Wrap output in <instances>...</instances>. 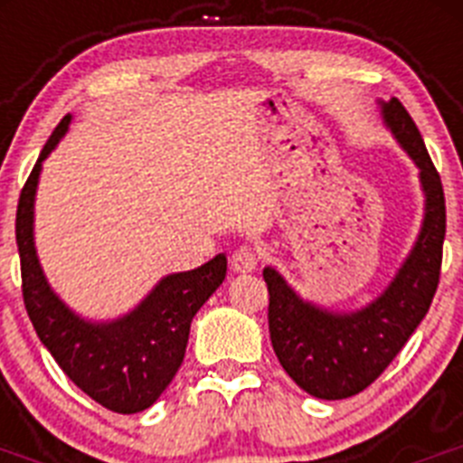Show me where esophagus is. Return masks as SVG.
<instances>
[{
  "label": "esophagus",
  "instance_id": "esophagus-1",
  "mask_svg": "<svg viewBox=\"0 0 463 463\" xmlns=\"http://www.w3.org/2000/svg\"><path fill=\"white\" fill-rule=\"evenodd\" d=\"M260 264V252L252 245H241L232 255V269L236 273H252Z\"/></svg>",
  "mask_w": 463,
  "mask_h": 463
}]
</instances>
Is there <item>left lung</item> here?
<instances>
[{
	"mask_svg": "<svg viewBox=\"0 0 463 463\" xmlns=\"http://www.w3.org/2000/svg\"><path fill=\"white\" fill-rule=\"evenodd\" d=\"M384 120L420 166L427 215L406 264L369 308L334 315L304 304L273 269H264L269 288V331L278 362L289 378L317 399H347L380 378L424 320L439 289L445 241V194L406 106L396 97L383 104Z\"/></svg>",
	"mask_w": 463,
	"mask_h": 463,
	"instance_id": "obj_1",
	"label": "left lung"
}]
</instances>
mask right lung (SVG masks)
<instances>
[{
  "label": "right lung",
  "mask_w": 463,
  "mask_h": 463,
  "mask_svg": "<svg viewBox=\"0 0 463 463\" xmlns=\"http://www.w3.org/2000/svg\"><path fill=\"white\" fill-rule=\"evenodd\" d=\"M69 120L71 116H64L55 127L20 190L15 243L24 310L36 336L76 387L109 411L132 415L153 406L181 369L192 317L222 285L227 257L218 255L194 271L165 278L134 313L113 325H90L64 308L36 260L32 206L41 162L67 132Z\"/></svg>",
  "instance_id": "obj_1"
}]
</instances>
